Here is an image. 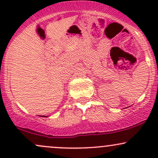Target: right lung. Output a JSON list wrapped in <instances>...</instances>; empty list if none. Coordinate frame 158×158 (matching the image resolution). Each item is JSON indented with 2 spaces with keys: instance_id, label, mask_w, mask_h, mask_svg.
I'll list each match as a JSON object with an SVG mask.
<instances>
[{
  "instance_id": "add662e5",
  "label": "right lung",
  "mask_w": 158,
  "mask_h": 158,
  "mask_svg": "<svg viewBox=\"0 0 158 158\" xmlns=\"http://www.w3.org/2000/svg\"><path fill=\"white\" fill-rule=\"evenodd\" d=\"M42 117H43V116H42Z\"/></svg>"
}]
</instances>
